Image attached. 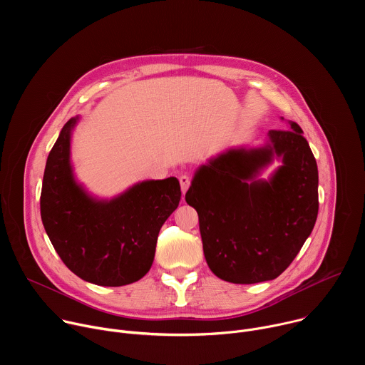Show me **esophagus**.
<instances>
[{
  "instance_id": "esophagus-1",
  "label": "esophagus",
  "mask_w": 365,
  "mask_h": 365,
  "mask_svg": "<svg viewBox=\"0 0 365 365\" xmlns=\"http://www.w3.org/2000/svg\"><path fill=\"white\" fill-rule=\"evenodd\" d=\"M179 182H180L182 193L185 195V193H186V190H187V189H189V186H190V178H189L187 175H182V176L179 178Z\"/></svg>"
}]
</instances>
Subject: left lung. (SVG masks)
<instances>
[{
    "instance_id": "8db88e82",
    "label": "left lung",
    "mask_w": 365,
    "mask_h": 365,
    "mask_svg": "<svg viewBox=\"0 0 365 365\" xmlns=\"http://www.w3.org/2000/svg\"><path fill=\"white\" fill-rule=\"evenodd\" d=\"M270 130L262 147H235L202 165L186 192L199 217L206 263L230 283L279 277L315 227L318 166L302 128ZM282 160L266 181L257 176Z\"/></svg>"
}]
</instances>
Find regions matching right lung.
I'll return each mask as SVG.
<instances>
[{
    "mask_svg": "<svg viewBox=\"0 0 365 365\" xmlns=\"http://www.w3.org/2000/svg\"><path fill=\"white\" fill-rule=\"evenodd\" d=\"M79 117L62 128L46 162L40 214L51 245L85 282L118 287L150 270L162 225L178 207L176 178L143 180L113 199H98L76 182L71 137Z\"/></svg>",
    "mask_w": 365,
    "mask_h": 365,
    "instance_id": "right-lung-1",
    "label": "right lung"
}]
</instances>
